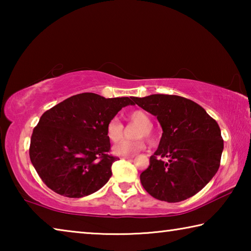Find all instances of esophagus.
Returning a JSON list of instances; mask_svg holds the SVG:
<instances>
[{
  "mask_svg": "<svg viewBox=\"0 0 251 251\" xmlns=\"http://www.w3.org/2000/svg\"><path fill=\"white\" fill-rule=\"evenodd\" d=\"M134 156H123L122 157V159H130V158H133Z\"/></svg>",
  "mask_w": 251,
  "mask_h": 251,
  "instance_id": "34e87169",
  "label": "esophagus"
}]
</instances>
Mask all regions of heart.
<instances>
[{"label": "heart", "mask_w": 251, "mask_h": 251, "mask_svg": "<svg viewBox=\"0 0 251 251\" xmlns=\"http://www.w3.org/2000/svg\"><path fill=\"white\" fill-rule=\"evenodd\" d=\"M127 120L131 123L139 124L135 129V137H146L148 139L152 138V127L151 118L146 112L142 109L131 110L127 114ZM124 135V125L122 124L117 117H113L108 121L106 125V136L110 143H118L122 141ZM145 147V141L143 138L136 139L133 142H123L114 147V152L117 155H134L135 152L142 151Z\"/></svg>", "instance_id": "b5f03b06"}]
</instances>
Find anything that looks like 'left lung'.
<instances>
[{
    "label": "left lung",
    "mask_w": 251,
    "mask_h": 251,
    "mask_svg": "<svg viewBox=\"0 0 251 251\" xmlns=\"http://www.w3.org/2000/svg\"><path fill=\"white\" fill-rule=\"evenodd\" d=\"M134 103L157 117L163 128L159 146L141 174L146 192L178 202L196 195L217 173L224 141L214 118L201 105L177 95L134 97ZM166 156L168 162L162 158Z\"/></svg>",
    "instance_id": "8db88e82"
}]
</instances>
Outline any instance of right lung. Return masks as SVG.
I'll use <instances>...</instances> for the list:
<instances>
[{"label":"right lung","instance_id":"add662e5","mask_svg":"<svg viewBox=\"0 0 251 251\" xmlns=\"http://www.w3.org/2000/svg\"><path fill=\"white\" fill-rule=\"evenodd\" d=\"M134 97L105 99L82 93L55 105L33 129L29 158L44 184L70 198L88 196L112 176L106 125Z\"/></svg>","mask_w":251,"mask_h":251}]
</instances>
